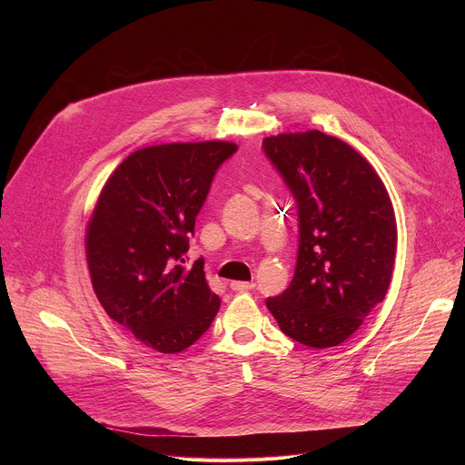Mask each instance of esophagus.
I'll return each mask as SVG.
<instances>
[{
	"label": "esophagus",
	"mask_w": 465,
	"mask_h": 465,
	"mask_svg": "<svg viewBox=\"0 0 465 465\" xmlns=\"http://www.w3.org/2000/svg\"><path fill=\"white\" fill-rule=\"evenodd\" d=\"M255 287L253 282H232L230 289L235 292H244V291H252Z\"/></svg>",
	"instance_id": "34e87169"
}]
</instances>
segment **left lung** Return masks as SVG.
<instances>
[{"instance_id":"obj_1","label":"left lung","mask_w":465,"mask_h":465,"mask_svg":"<svg viewBox=\"0 0 465 465\" xmlns=\"http://www.w3.org/2000/svg\"><path fill=\"white\" fill-rule=\"evenodd\" d=\"M262 149L300 217L294 278L267 307L296 342L339 346L388 292L397 250L390 194L361 153L320 130L283 132L264 138Z\"/></svg>"}]
</instances>
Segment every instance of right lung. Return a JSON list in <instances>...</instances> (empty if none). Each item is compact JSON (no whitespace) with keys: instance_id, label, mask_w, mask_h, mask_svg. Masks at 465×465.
Wrapping results in <instances>:
<instances>
[{"instance_id":"1","label":"right lung","mask_w":465,"mask_h":465,"mask_svg":"<svg viewBox=\"0 0 465 465\" xmlns=\"http://www.w3.org/2000/svg\"><path fill=\"white\" fill-rule=\"evenodd\" d=\"M235 151L232 142L210 140L132 153L104 182L86 224L88 269L103 309L160 353L194 344L221 307L204 261L193 269L180 261L215 171Z\"/></svg>"}]
</instances>
